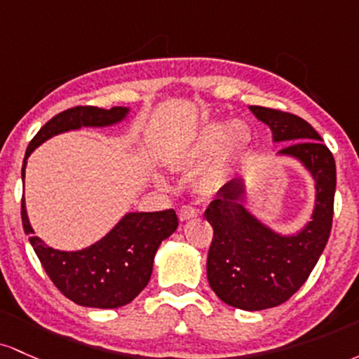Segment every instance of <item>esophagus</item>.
Here are the masks:
<instances>
[{
  "mask_svg": "<svg viewBox=\"0 0 359 359\" xmlns=\"http://www.w3.org/2000/svg\"><path fill=\"white\" fill-rule=\"evenodd\" d=\"M198 210H196L195 207H191V205H183V207L180 208L178 215H180V220L181 222H187V220L190 219H195V217H198Z\"/></svg>",
  "mask_w": 359,
  "mask_h": 359,
  "instance_id": "34e87169",
  "label": "esophagus"
}]
</instances>
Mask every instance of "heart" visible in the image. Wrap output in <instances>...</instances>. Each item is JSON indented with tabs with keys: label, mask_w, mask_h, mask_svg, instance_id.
Here are the masks:
<instances>
[{
	"label": "heart",
	"mask_w": 359,
	"mask_h": 359,
	"mask_svg": "<svg viewBox=\"0 0 359 359\" xmlns=\"http://www.w3.org/2000/svg\"><path fill=\"white\" fill-rule=\"evenodd\" d=\"M251 146L252 128L244 120L236 118L229 123L210 122L196 132L190 146L181 152L175 163L178 168L193 169L215 156L198 178L201 190L215 191L224 187L231 168L249 154ZM156 180L161 184L166 183L163 176H158Z\"/></svg>",
	"instance_id": "obj_1"
}]
</instances>
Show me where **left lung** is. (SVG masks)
<instances>
[{
  "label": "left lung",
  "instance_id": "left-lung-1",
  "mask_svg": "<svg viewBox=\"0 0 359 359\" xmlns=\"http://www.w3.org/2000/svg\"><path fill=\"white\" fill-rule=\"evenodd\" d=\"M249 110L269 127L273 142H292L276 156L299 161L316 188L310 220L290 233L275 231L244 207L241 178L224 184L205 210L213 229L208 283L224 304L255 312L287 302L316 268L332 227L336 163L304 118L264 107Z\"/></svg>",
  "mask_w": 359,
  "mask_h": 359
}]
</instances>
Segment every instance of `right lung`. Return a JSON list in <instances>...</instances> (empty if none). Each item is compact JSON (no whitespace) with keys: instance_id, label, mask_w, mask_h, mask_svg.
<instances>
[{"instance_id":"obj_1","label":"right lung","mask_w":359,"mask_h":359,"mask_svg":"<svg viewBox=\"0 0 359 359\" xmlns=\"http://www.w3.org/2000/svg\"><path fill=\"white\" fill-rule=\"evenodd\" d=\"M130 108L76 107L55 115L28 144L22 166L25 181L27 159L40 144L54 135L83 127H111L123 122ZM23 231L52 283L67 299L83 307L116 309L130 304L147 287L161 243L178 229L175 210L128 212L107 236L79 251H59L35 236L22 200Z\"/></svg>"}]
</instances>
